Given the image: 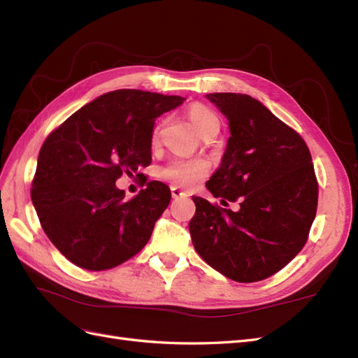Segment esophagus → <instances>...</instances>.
<instances>
[{
    "label": "esophagus",
    "instance_id": "1",
    "mask_svg": "<svg viewBox=\"0 0 358 358\" xmlns=\"http://www.w3.org/2000/svg\"><path fill=\"white\" fill-rule=\"evenodd\" d=\"M170 189H171V197L173 199H180V197H185L187 196V194L183 192L182 189H179L178 187H171Z\"/></svg>",
    "mask_w": 358,
    "mask_h": 358
}]
</instances>
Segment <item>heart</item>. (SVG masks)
Masks as SVG:
<instances>
[{
	"mask_svg": "<svg viewBox=\"0 0 358 358\" xmlns=\"http://www.w3.org/2000/svg\"><path fill=\"white\" fill-rule=\"evenodd\" d=\"M188 119L196 131L201 136L204 131L213 125H220L218 116H216L209 107L203 104H192L188 112ZM209 173V162L204 159H175L162 167L159 176L170 180L175 185L191 188L201 182Z\"/></svg>",
	"mask_w": 358,
	"mask_h": 358,
	"instance_id": "b5f03b06",
	"label": "heart"
}]
</instances>
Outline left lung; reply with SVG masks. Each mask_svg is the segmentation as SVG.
I'll return each mask as SVG.
<instances>
[{"instance_id":"obj_1","label":"left lung","mask_w":358,"mask_h":358,"mask_svg":"<svg viewBox=\"0 0 358 358\" xmlns=\"http://www.w3.org/2000/svg\"><path fill=\"white\" fill-rule=\"evenodd\" d=\"M229 119L221 164L206 182L215 199L239 210L192 197L191 241L199 255L236 282L275 275L308 241L318 183L309 149L294 129L246 94L206 95Z\"/></svg>"}]
</instances>
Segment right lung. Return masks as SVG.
<instances>
[{
	"label": "right lung",
	"instance_id": "right-lung-1",
	"mask_svg": "<svg viewBox=\"0 0 358 358\" xmlns=\"http://www.w3.org/2000/svg\"><path fill=\"white\" fill-rule=\"evenodd\" d=\"M183 100L138 90L107 92L43 143L31 200L46 236L73 264L112 268L148 243L170 203V188L150 180L127 200L115 182L150 164L155 119Z\"/></svg>",
	"mask_w": 358,
	"mask_h": 358
}]
</instances>
